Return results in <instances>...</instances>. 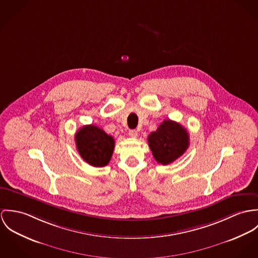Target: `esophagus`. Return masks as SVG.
Listing matches in <instances>:
<instances>
[{"label": "esophagus", "instance_id": "34e87169", "mask_svg": "<svg viewBox=\"0 0 258 258\" xmlns=\"http://www.w3.org/2000/svg\"><path fill=\"white\" fill-rule=\"evenodd\" d=\"M128 136L131 138H137L138 137V132L136 130H132V131L128 132Z\"/></svg>", "mask_w": 258, "mask_h": 258}]
</instances>
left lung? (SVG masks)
<instances>
[{"label": "left lung", "instance_id": "8db88e82", "mask_svg": "<svg viewBox=\"0 0 258 258\" xmlns=\"http://www.w3.org/2000/svg\"><path fill=\"white\" fill-rule=\"evenodd\" d=\"M148 145L155 160L167 165L179 158L189 146V134L180 123L165 119L148 136Z\"/></svg>", "mask_w": 258, "mask_h": 258}]
</instances>
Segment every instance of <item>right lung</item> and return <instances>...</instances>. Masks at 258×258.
Wrapping results in <instances>:
<instances>
[{"label": "right lung", "instance_id": "right-lung-1", "mask_svg": "<svg viewBox=\"0 0 258 258\" xmlns=\"http://www.w3.org/2000/svg\"><path fill=\"white\" fill-rule=\"evenodd\" d=\"M80 156L94 167L108 165L114 152L115 141L102 128L89 124L82 126L75 135Z\"/></svg>", "mask_w": 258, "mask_h": 258}]
</instances>
